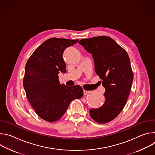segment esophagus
Returning a JSON list of instances; mask_svg holds the SVG:
<instances>
[{
	"label": "esophagus",
	"instance_id": "34e87169",
	"mask_svg": "<svg viewBox=\"0 0 155 155\" xmlns=\"http://www.w3.org/2000/svg\"><path fill=\"white\" fill-rule=\"evenodd\" d=\"M90 93H91V91H90L84 90V91H83V94H84V95H87V94H90Z\"/></svg>",
	"mask_w": 155,
	"mask_h": 155
}]
</instances>
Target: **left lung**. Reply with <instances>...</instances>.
<instances>
[{
	"instance_id": "1",
	"label": "left lung",
	"mask_w": 155,
	"mask_h": 155,
	"mask_svg": "<svg viewBox=\"0 0 155 155\" xmlns=\"http://www.w3.org/2000/svg\"><path fill=\"white\" fill-rule=\"evenodd\" d=\"M79 43L92 54L95 72L105 88V103L99 108L91 109L90 116L99 123H108L121 113L130 93L134 75L129 56L110 37L81 39Z\"/></svg>"
}]
</instances>
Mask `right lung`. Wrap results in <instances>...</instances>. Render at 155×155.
I'll return each mask as SVG.
<instances>
[{"label": "right lung", "mask_w": 155, "mask_h": 155, "mask_svg": "<svg viewBox=\"0 0 155 155\" xmlns=\"http://www.w3.org/2000/svg\"><path fill=\"white\" fill-rule=\"evenodd\" d=\"M78 41L49 38L34 51L26 64L23 86L27 98L38 117L47 121L59 120L71 102L83 95L80 86L61 84L58 79L60 71L66 72L64 50Z\"/></svg>", "instance_id": "obj_1"}]
</instances>
